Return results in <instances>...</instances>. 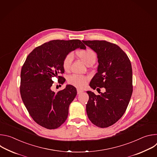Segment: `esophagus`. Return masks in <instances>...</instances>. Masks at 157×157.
Here are the masks:
<instances>
[{
  "mask_svg": "<svg viewBox=\"0 0 157 157\" xmlns=\"http://www.w3.org/2000/svg\"><path fill=\"white\" fill-rule=\"evenodd\" d=\"M84 91L82 90H81V89H77V93H78V94H80L81 93H82Z\"/></svg>",
  "mask_w": 157,
  "mask_h": 157,
  "instance_id": "1",
  "label": "esophagus"
}]
</instances>
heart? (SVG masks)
<instances>
[{
    "label": "heart",
    "instance_id": "b5f03b06",
    "mask_svg": "<svg viewBox=\"0 0 157 157\" xmlns=\"http://www.w3.org/2000/svg\"><path fill=\"white\" fill-rule=\"evenodd\" d=\"M78 56L82 61V62L88 65L90 63H94L96 60V54L91 49H86L81 50L77 53ZM73 59V53H70L67 55L63 60V68L66 71H68L70 69L71 64ZM88 81V78L84 76H80L77 75H73L68 78V82L77 87H84Z\"/></svg>",
    "mask_w": 157,
    "mask_h": 157
}]
</instances>
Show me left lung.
Masks as SVG:
<instances>
[{
	"mask_svg": "<svg viewBox=\"0 0 157 157\" xmlns=\"http://www.w3.org/2000/svg\"><path fill=\"white\" fill-rule=\"evenodd\" d=\"M98 55V73L89 86L93 89L104 87L105 91L96 95L87 91L86 113L95 125L108 127L124 115L132 94V69L129 58L117 44L104 40L84 41Z\"/></svg>",
	"mask_w": 157,
	"mask_h": 157,
	"instance_id": "obj_1",
	"label": "left lung"
}]
</instances>
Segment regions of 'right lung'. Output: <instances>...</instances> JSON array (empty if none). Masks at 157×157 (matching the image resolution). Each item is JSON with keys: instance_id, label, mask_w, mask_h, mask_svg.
<instances>
[{"instance_id": "obj_1", "label": "right lung", "mask_w": 157, "mask_h": 157, "mask_svg": "<svg viewBox=\"0 0 157 157\" xmlns=\"http://www.w3.org/2000/svg\"><path fill=\"white\" fill-rule=\"evenodd\" d=\"M77 48L86 50V47L79 40L50 41L35 48L21 68V99L34 121L46 128H56L65 122L69 106L77 94L72 85H66L58 93L52 89V78H63L58 74L64 72V58Z\"/></svg>"}]
</instances>
